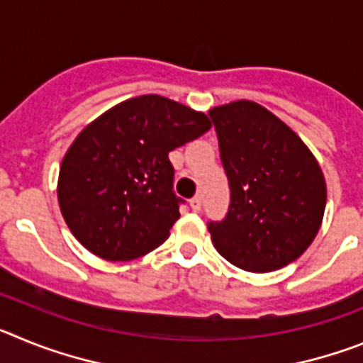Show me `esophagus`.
<instances>
[{"label": "esophagus", "instance_id": "obj_1", "mask_svg": "<svg viewBox=\"0 0 363 363\" xmlns=\"http://www.w3.org/2000/svg\"><path fill=\"white\" fill-rule=\"evenodd\" d=\"M191 209L194 211V213H200L201 211V196H194L191 200Z\"/></svg>", "mask_w": 363, "mask_h": 363}]
</instances>
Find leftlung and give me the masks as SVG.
I'll list each match as a JSON object with an SVG mask.
<instances>
[{"label": "left lung", "mask_w": 363, "mask_h": 363, "mask_svg": "<svg viewBox=\"0 0 363 363\" xmlns=\"http://www.w3.org/2000/svg\"><path fill=\"white\" fill-rule=\"evenodd\" d=\"M230 201L207 229L216 251L243 271L269 272L306 251L325 211V179L306 143L252 101L209 112Z\"/></svg>", "instance_id": "8db88e82"}]
</instances>
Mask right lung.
<instances>
[{"mask_svg":"<svg viewBox=\"0 0 363 363\" xmlns=\"http://www.w3.org/2000/svg\"><path fill=\"white\" fill-rule=\"evenodd\" d=\"M209 129L203 112L156 94L127 99L85 127L57 182L60 209L78 242L112 262L162 245L185 203L169 152Z\"/></svg>","mask_w":363,"mask_h":363,"instance_id":"obj_1","label":"right lung"}]
</instances>
